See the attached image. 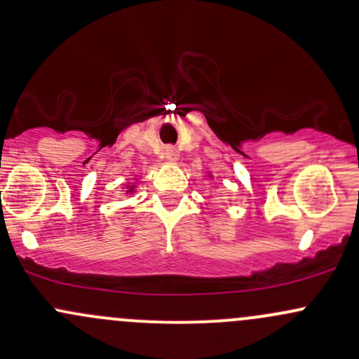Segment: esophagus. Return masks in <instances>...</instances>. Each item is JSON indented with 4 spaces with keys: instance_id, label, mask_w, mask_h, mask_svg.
<instances>
[{
    "instance_id": "1",
    "label": "esophagus",
    "mask_w": 359,
    "mask_h": 359,
    "mask_svg": "<svg viewBox=\"0 0 359 359\" xmlns=\"http://www.w3.org/2000/svg\"><path fill=\"white\" fill-rule=\"evenodd\" d=\"M180 157L178 150H176L175 147H165V159L169 161V163H176Z\"/></svg>"
}]
</instances>
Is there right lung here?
Here are the masks:
<instances>
[{
  "mask_svg": "<svg viewBox=\"0 0 359 359\" xmlns=\"http://www.w3.org/2000/svg\"><path fill=\"white\" fill-rule=\"evenodd\" d=\"M133 190H135V187H130V188H128V190H126V191H128V194H132V191H133Z\"/></svg>",
  "mask_w": 359,
  "mask_h": 359,
  "instance_id": "obj_1",
  "label": "right lung"
}]
</instances>
